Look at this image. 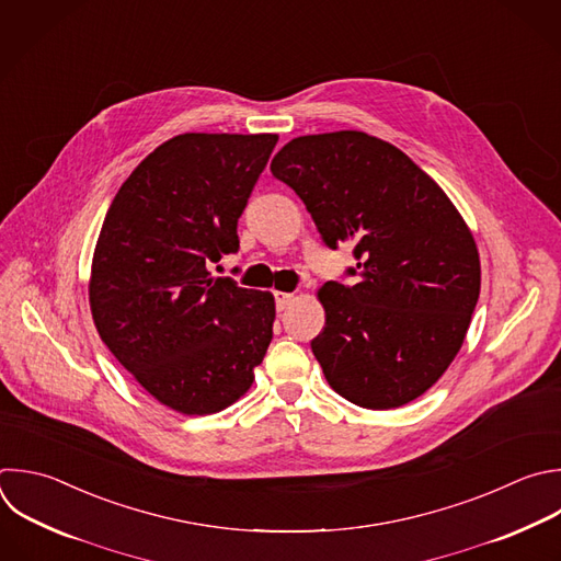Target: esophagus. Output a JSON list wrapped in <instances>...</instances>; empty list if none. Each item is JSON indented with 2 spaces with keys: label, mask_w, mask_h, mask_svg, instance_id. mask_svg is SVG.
I'll return each instance as SVG.
<instances>
[{
  "label": "esophagus",
  "mask_w": 561,
  "mask_h": 561,
  "mask_svg": "<svg viewBox=\"0 0 561 561\" xmlns=\"http://www.w3.org/2000/svg\"><path fill=\"white\" fill-rule=\"evenodd\" d=\"M293 301H295V293H284V290H277V293H275L277 310H286Z\"/></svg>",
  "instance_id": "esophagus-1"
}]
</instances>
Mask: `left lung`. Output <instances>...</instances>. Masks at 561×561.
Segmentation results:
<instances>
[{
  "label": "left lung",
  "mask_w": 561,
  "mask_h": 561,
  "mask_svg": "<svg viewBox=\"0 0 561 561\" xmlns=\"http://www.w3.org/2000/svg\"><path fill=\"white\" fill-rule=\"evenodd\" d=\"M330 249L354 244V286L317 290L312 339L328 386L365 410L425 394L451 365L480 295V255L465 218L399 147L356 129L299 136L271 162Z\"/></svg>",
  "instance_id": "1"
}]
</instances>
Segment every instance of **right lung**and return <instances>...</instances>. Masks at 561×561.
Wrapping results in <instances>:
<instances>
[{
    "mask_svg": "<svg viewBox=\"0 0 561 561\" xmlns=\"http://www.w3.org/2000/svg\"><path fill=\"white\" fill-rule=\"evenodd\" d=\"M277 134H180L121 184L90 271L101 341L160 405L207 416L249 392L275 297L214 277Z\"/></svg>",
    "mask_w": 561,
    "mask_h": 561,
    "instance_id": "obj_1",
    "label": "right lung"
}]
</instances>
